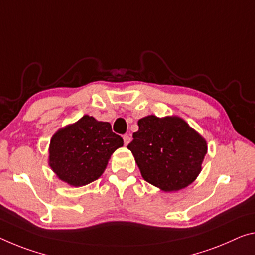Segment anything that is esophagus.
Listing matches in <instances>:
<instances>
[{"mask_svg": "<svg viewBox=\"0 0 255 255\" xmlns=\"http://www.w3.org/2000/svg\"><path fill=\"white\" fill-rule=\"evenodd\" d=\"M123 138H124V143H125V145H126V146H127V145H128L129 143H130V137H129L128 135H124Z\"/></svg>", "mask_w": 255, "mask_h": 255, "instance_id": "esophagus-1", "label": "esophagus"}]
</instances>
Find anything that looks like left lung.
<instances>
[{
    "instance_id": "8db88e82",
    "label": "left lung",
    "mask_w": 255,
    "mask_h": 255,
    "mask_svg": "<svg viewBox=\"0 0 255 255\" xmlns=\"http://www.w3.org/2000/svg\"><path fill=\"white\" fill-rule=\"evenodd\" d=\"M128 145L144 180L163 192H177L197 178L207 140L178 116L154 115L138 120Z\"/></svg>"
}]
</instances>
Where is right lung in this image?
I'll return each mask as SVG.
<instances>
[{"mask_svg":"<svg viewBox=\"0 0 255 255\" xmlns=\"http://www.w3.org/2000/svg\"><path fill=\"white\" fill-rule=\"evenodd\" d=\"M123 145L110 124L85 115L52 136L48 165L60 180L80 187L99 179L113 152Z\"/></svg>","mask_w":255,"mask_h":255,"instance_id":"add662e5","label":"right lung"}]
</instances>
